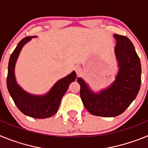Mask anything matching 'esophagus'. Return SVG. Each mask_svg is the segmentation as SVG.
<instances>
[{
  "mask_svg": "<svg viewBox=\"0 0 148 148\" xmlns=\"http://www.w3.org/2000/svg\"><path fill=\"white\" fill-rule=\"evenodd\" d=\"M75 72H76L77 75H79L81 73V69L79 67H75Z\"/></svg>",
  "mask_w": 148,
  "mask_h": 148,
  "instance_id": "34e87169",
  "label": "esophagus"
}]
</instances>
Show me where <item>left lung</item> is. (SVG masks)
<instances>
[{
  "instance_id": "left-lung-1",
  "label": "left lung",
  "mask_w": 148,
  "mask_h": 148,
  "mask_svg": "<svg viewBox=\"0 0 148 148\" xmlns=\"http://www.w3.org/2000/svg\"><path fill=\"white\" fill-rule=\"evenodd\" d=\"M114 37L119 70L112 85L99 93H94L84 80L77 78L82 102L94 116L114 117L121 114L136 99L140 89L142 67L133 43L125 35L115 34Z\"/></svg>"
}]
</instances>
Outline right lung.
Wrapping results in <instances>:
<instances>
[{
    "label": "right lung",
    "mask_w": 148,
    "mask_h": 148,
    "mask_svg": "<svg viewBox=\"0 0 148 148\" xmlns=\"http://www.w3.org/2000/svg\"><path fill=\"white\" fill-rule=\"evenodd\" d=\"M32 38L34 37L27 36L22 39L11 54L8 65L6 84L15 105L23 114L35 119L49 118L58 111L63 95L67 90L70 83L75 81L76 74L73 72L57 82L50 91L43 96L31 95L22 90L15 82V65L23 46Z\"/></svg>",
    "instance_id": "add662e5"
}]
</instances>
